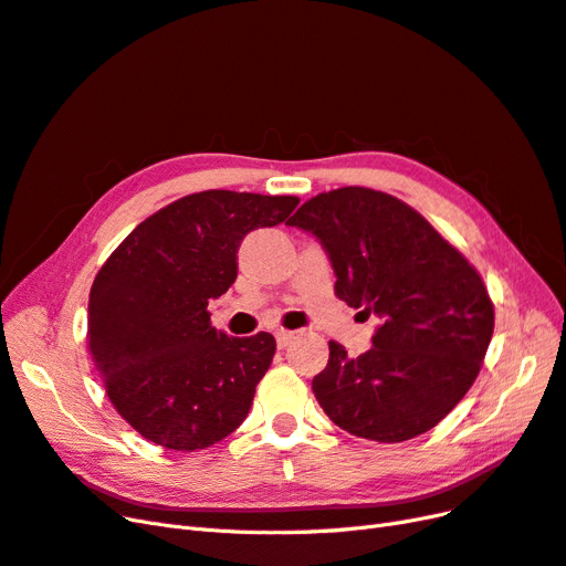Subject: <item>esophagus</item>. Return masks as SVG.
<instances>
[{"label":"esophagus","mask_w":566,"mask_h":566,"mask_svg":"<svg viewBox=\"0 0 566 566\" xmlns=\"http://www.w3.org/2000/svg\"><path fill=\"white\" fill-rule=\"evenodd\" d=\"M293 339H295V333H293V331H279V333H276V345H279V349H285V347L293 345Z\"/></svg>","instance_id":"34e87169"}]
</instances>
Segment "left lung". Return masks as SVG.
<instances>
[{"instance_id": "obj_1", "label": "left lung", "mask_w": 566, "mask_h": 566, "mask_svg": "<svg viewBox=\"0 0 566 566\" xmlns=\"http://www.w3.org/2000/svg\"><path fill=\"white\" fill-rule=\"evenodd\" d=\"M287 224L323 243L335 295L382 321L356 358L328 342V366L312 382L325 416L382 443L432 430L476 380L493 335L479 271L418 210L364 186L310 198Z\"/></svg>"}]
</instances>
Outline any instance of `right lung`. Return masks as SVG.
Masks as SVG:
<instances>
[{
	"label": "right lung",
	"mask_w": 566,
	"mask_h": 566,
	"mask_svg": "<svg viewBox=\"0 0 566 566\" xmlns=\"http://www.w3.org/2000/svg\"><path fill=\"white\" fill-rule=\"evenodd\" d=\"M297 202L235 191L184 196L144 219L98 269L87 349L113 408L144 439L200 451L248 418L276 339L214 331L208 302L233 285L243 238L281 224Z\"/></svg>",
	"instance_id": "right-lung-1"
}]
</instances>
